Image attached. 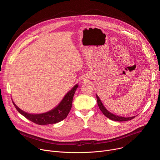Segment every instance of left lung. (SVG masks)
Here are the masks:
<instances>
[{
	"instance_id": "left-lung-1",
	"label": "left lung",
	"mask_w": 160,
	"mask_h": 160,
	"mask_svg": "<svg viewBox=\"0 0 160 160\" xmlns=\"http://www.w3.org/2000/svg\"><path fill=\"white\" fill-rule=\"evenodd\" d=\"M96 98H97V101H98V106L99 108V109H101V111H102V112L103 113V115H105L107 118H108L109 119L113 120V121H117V122H125V121H128L130 120L133 119L135 117H128V118H125V117H119L117 115H114V114L110 112L109 111H108L105 107L103 106L101 101L100 100L98 96V95H96Z\"/></svg>"
}]
</instances>
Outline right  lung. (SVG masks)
<instances>
[{"instance_id": "right-lung-1", "label": "right lung", "mask_w": 160, "mask_h": 160, "mask_svg": "<svg viewBox=\"0 0 160 160\" xmlns=\"http://www.w3.org/2000/svg\"><path fill=\"white\" fill-rule=\"evenodd\" d=\"M78 87V84L75 85L72 88V90L65 95V96L64 97L61 102L58 104V106H57L54 109L47 112L37 114H37H35V115L29 114L19 109L14 103V102H12L19 113H21L22 116H24L28 120L36 124L44 125L57 123L66 118L68 115V113L70 112L72 106L73 98Z\"/></svg>"}]
</instances>
